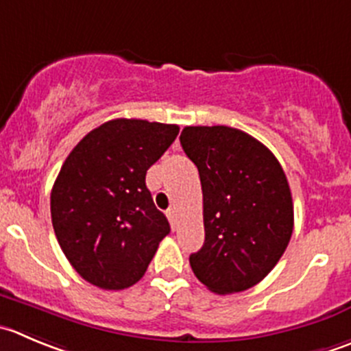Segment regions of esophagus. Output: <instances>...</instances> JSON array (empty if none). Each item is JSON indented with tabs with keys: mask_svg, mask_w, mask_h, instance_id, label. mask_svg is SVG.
I'll list each match as a JSON object with an SVG mask.
<instances>
[{
	"mask_svg": "<svg viewBox=\"0 0 351 351\" xmlns=\"http://www.w3.org/2000/svg\"><path fill=\"white\" fill-rule=\"evenodd\" d=\"M166 216H168L169 223H171V228L175 230L176 228V210L175 209H169L168 213H166Z\"/></svg>",
	"mask_w": 351,
	"mask_h": 351,
	"instance_id": "34e87169",
	"label": "esophagus"
}]
</instances>
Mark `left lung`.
<instances>
[{
	"label": "left lung",
	"instance_id": "1",
	"mask_svg": "<svg viewBox=\"0 0 351 351\" xmlns=\"http://www.w3.org/2000/svg\"><path fill=\"white\" fill-rule=\"evenodd\" d=\"M180 142L199 169L204 200L202 248L193 274L217 295L261 283L293 233V200L273 152L238 128L185 127Z\"/></svg>",
	"mask_w": 351,
	"mask_h": 351
}]
</instances>
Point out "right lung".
I'll list each match as a JSON object with an SVG mask.
<instances>
[{"mask_svg":"<svg viewBox=\"0 0 351 351\" xmlns=\"http://www.w3.org/2000/svg\"><path fill=\"white\" fill-rule=\"evenodd\" d=\"M178 132V125L118 118L89 132L64 159L51 190V221L73 269L94 287L137 283L169 233L145 173Z\"/></svg>","mask_w":351,"mask_h":351,"instance_id":"1","label":"right lung"}]
</instances>
